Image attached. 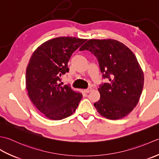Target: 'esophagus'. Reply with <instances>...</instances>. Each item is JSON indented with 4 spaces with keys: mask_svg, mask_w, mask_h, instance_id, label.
Listing matches in <instances>:
<instances>
[{
    "mask_svg": "<svg viewBox=\"0 0 159 159\" xmlns=\"http://www.w3.org/2000/svg\"><path fill=\"white\" fill-rule=\"evenodd\" d=\"M93 89H92V88H89V89H85L84 90V92L85 93H90V91H91Z\"/></svg>",
    "mask_w": 159,
    "mask_h": 159,
    "instance_id": "obj_1",
    "label": "esophagus"
}]
</instances>
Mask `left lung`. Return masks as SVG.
Listing matches in <instances>:
<instances>
[{"label":"left lung","instance_id":"8db88e82","mask_svg":"<svg viewBox=\"0 0 159 159\" xmlns=\"http://www.w3.org/2000/svg\"><path fill=\"white\" fill-rule=\"evenodd\" d=\"M83 50L95 55L102 77L109 80L99 87L97 111L112 120L125 117L138 104L143 88V71L134 53L113 39H90L80 48Z\"/></svg>","mask_w":159,"mask_h":159}]
</instances>
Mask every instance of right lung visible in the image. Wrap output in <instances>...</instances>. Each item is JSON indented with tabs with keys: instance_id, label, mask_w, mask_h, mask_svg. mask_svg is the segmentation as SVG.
<instances>
[{
	"instance_id": "right-lung-1",
	"label": "right lung",
	"mask_w": 159,
	"mask_h": 159,
	"mask_svg": "<svg viewBox=\"0 0 159 159\" xmlns=\"http://www.w3.org/2000/svg\"><path fill=\"white\" fill-rule=\"evenodd\" d=\"M86 41L70 36L53 38L34 51L26 69V89L31 102L46 117L61 120L75 112L82 94L61 86L72 53Z\"/></svg>"
}]
</instances>
